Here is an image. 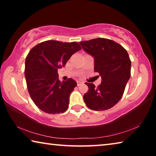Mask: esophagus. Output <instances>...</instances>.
<instances>
[{
  "label": "esophagus",
  "instance_id": "1",
  "mask_svg": "<svg viewBox=\"0 0 156 156\" xmlns=\"http://www.w3.org/2000/svg\"><path fill=\"white\" fill-rule=\"evenodd\" d=\"M81 84H83V82H81V81H77V85H78V86H80Z\"/></svg>",
  "mask_w": 156,
  "mask_h": 156
}]
</instances>
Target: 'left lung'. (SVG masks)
<instances>
[{
	"label": "left lung",
	"mask_w": 156,
	"mask_h": 156,
	"mask_svg": "<svg viewBox=\"0 0 156 156\" xmlns=\"http://www.w3.org/2000/svg\"><path fill=\"white\" fill-rule=\"evenodd\" d=\"M94 58V70L101 76L96 88L85 83L89 91L83 98L87 106L94 111L113 107L122 98L131 76V60L125 49L113 41L98 38L79 43Z\"/></svg>",
	"instance_id": "obj_1"
}]
</instances>
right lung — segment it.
Here are the masks:
<instances>
[{
  "label": "right lung",
  "mask_w": 156,
  "mask_h": 156,
  "mask_svg": "<svg viewBox=\"0 0 156 156\" xmlns=\"http://www.w3.org/2000/svg\"><path fill=\"white\" fill-rule=\"evenodd\" d=\"M80 49L76 42L47 41L29 52L25 60L26 83L34 104L43 112L55 114L68 109L69 96L77 83L72 78L60 82L58 69Z\"/></svg>",
  "instance_id": "right-lung-1"
}]
</instances>
